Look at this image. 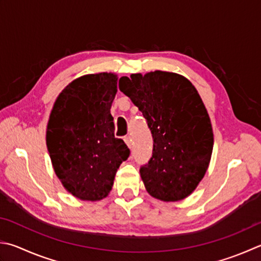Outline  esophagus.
Returning a JSON list of instances; mask_svg holds the SVG:
<instances>
[{"label":"esophagus","mask_w":261,"mask_h":261,"mask_svg":"<svg viewBox=\"0 0 261 261\" xmlns=\"http://www.w3.org/2000/svg\"><path fill=\"white\" fill-rule=\"evenodd\" d=\"M124 141H125V143L128 145V147H132V139H130V136H125L124 137Z\"/></svg>","instance_id":"1"}]
</instances>
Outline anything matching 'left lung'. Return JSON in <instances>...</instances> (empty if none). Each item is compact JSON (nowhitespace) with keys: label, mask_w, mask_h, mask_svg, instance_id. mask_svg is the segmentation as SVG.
<instances>
[{"label":"left lung","mask_w":261,"mask_h":261,"mask_svg":"<svg viewBox=\"0 0 261 261\" xmlns=\"http://www.w3.org/2000/svg\"><path fill=\"white\" fill-rule=\"evenodd\" d=\"M119 90L139 108L153 139L152 156L140 174L149 194L178 201L195 190L214 146L210 118L198 91L175 72L121 77Z\"/></svg>","instance_id":"obj_1"}]
</instances>
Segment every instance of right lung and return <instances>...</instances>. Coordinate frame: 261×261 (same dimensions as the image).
<instances>
[{"mask_svg":"<svg viewBox=\"0 0 261 261\" xmlns=\"http://www.w3.org/2000/svg\"><path fill=\"white\" fill-rule=\"evenodd\" d=\"M117 75L92 73L72 81L54 102L46 145L58 178L81 200L109 194L117 169L129 156L125 142L115 137L110 108Z\"/></svg>","mask_w":261,"mask_h":261,"instance_id":"right-lung-1","label":"right lung"}]
</instances>
